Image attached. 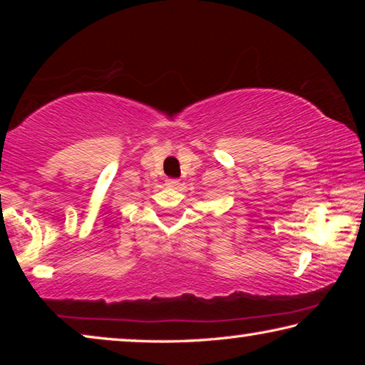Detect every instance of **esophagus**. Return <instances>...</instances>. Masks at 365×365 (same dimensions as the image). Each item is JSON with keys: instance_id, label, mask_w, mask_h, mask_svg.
I'll return each instance as SVG.
<instances>
[{"instance_id": "1", "label": "esophagus", "mask_w": 365, "mask_h": 365, "mask_svg": "<svg viewBox=\"0 0 365 365\" xmlns=\"http://www.w3.org/2000/svg\"><path fill=\"white\" fill-rule=\"evenodd\" d=\"M165 187H168V188H177L178 187V180H175V178H168V180H165Z\"/></svg>"}]
</instances>
